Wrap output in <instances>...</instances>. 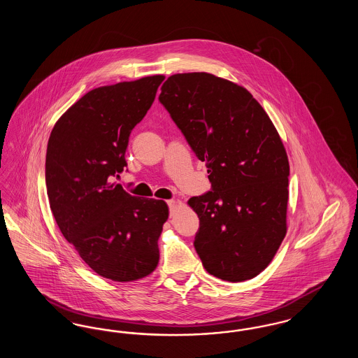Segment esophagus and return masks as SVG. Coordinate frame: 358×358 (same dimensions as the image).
<instances>
[{
  "instance_id": "esophagus-1",
  "label": "esophagus",
  "mask_w": 358,
  "mask_h": 358,
  "mask_svg": "<svg viewBox=\"0 0 358 358\" xmlns=\"http://www.w3.org/2000/svg\"><path fill=\"white\" fill-rule=\"evenodd\" d=\"M168 205H169V208H171V210L173 212V209H174L176 205H177V201H176V200H168Z\"/></svg>"
}]
</instances>
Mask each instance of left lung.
Masks as SVG:
<instances>
[{"label":"left lung","instance_id":"8db88e82","mask_svg":"<svg viewBox=\"0 0 358 358\" xmlns=\"http://www.w3.org/2000/svg\"><path fill=\"white\" fill-rule=\"evenodd\" d=\"M158 99L209 173L212 190L187 201L205 270L255 278L287 232L289 158L273 122L244 87L206 72L171 75Z\"/></svg>","mask_w":358,"mask_h":358}]
</instances>
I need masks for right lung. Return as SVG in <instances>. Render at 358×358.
<instances>
[{
    "instance_id": "obj_1",
    "label": "right lung",
    "mask_w": 358,
    "mask_h": 358,
    "mask_svg": "<svg viewBox=\"0 0 358 358\" xmlns=\"http://www.w3.org/2000/svg\"><path fill=\"white\" fill-rule=\"evenodd\" d=\"M164 75L91 90L52 129L45 184L53 217L85 264L114 282L158 266L169 217L162 200L129 194L113 178L127 166L129 136L152 107Z\"/></svg>"
}]
</instances>
